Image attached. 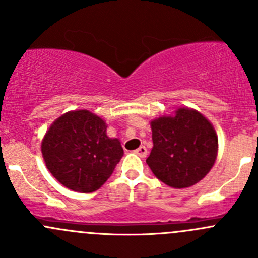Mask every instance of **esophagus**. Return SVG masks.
Wrapping results in <instances>:
<instances>
[{
  "label": "esophagus",
  "instance_id": "esophagus-1",
  "mask_svg": "<svg viewBox=\"0 0 258 258\" xmlns=\"http://www.w3.org/2000/svg\"><path fill=\"white\" fill-rule=\"evenodd\" d=\"M135 153H136L137 156H140L141 158H145L146 156H147L148 151H147V148L145 147V146H141V147H139L136 151H135Z\"/></svg>",
  "mask_w": 258,
  "mask_h": 258
}]
</instances>
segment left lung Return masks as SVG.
I'll return each mask as SVG.
<instances>
[{
	"instance_id": "1",
	"label": "left lung",
	"mask_w": 258,
	"mask_h": 258,
	"mask_svg": "<svg viewBox=\"0 0 258 258\" xmlns=\"http://www.w3.org/2000/svg\"><path fill=\"white\" fill-rule=\"evenodd\" d=\"M151 128L153 148L146 162L160 181L186 188L210 172L218 141L206 117L191 108H178L175 116L153 119Z\"/></svg>"
}]
</instances>
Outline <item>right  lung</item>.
Wrapping results in <instances>:
<instances>
[{
	"instance_id": "1",
	"label": "right lung",
	"mask_w": 258,
	"mask_h": 258,
	"mask_svg": "<svg viewBox=\"0 0 258 258\" xmlns=\"http://www.w3.org/2000/svg\"><path fill=\"white\" fill-rule=\"evenodd\" d=\"M106 130L102 118L86 110L71 111L57 118L41 146L52 176L81 194L100 188L123 156L118 140L110 139Z\"/></svg>"
}]
</instances>
